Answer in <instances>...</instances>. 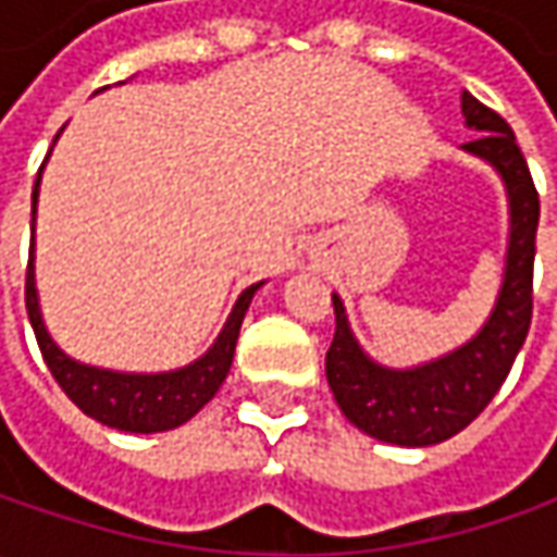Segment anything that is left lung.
<instances>
[{
    "mask_svg": "<svg viewBox=\"0 0 557 557\" xmlns=\"http://www.w3.org/2000/svg\"><path fill=\"white\" fill-rule=\"evenodd\" d=\"M461 114L481 136L465 151L503 173L511 198V242L496 310L483 332L456 354L421 369L394 372L374 366L347 329L344 304H334V341L325 354V374L341 412L362 434L396 446H431L465 431L499 394L503 381L524 347L533 319V257L540 225V191L515 141L511 126L493 108L465 92Z\"/></svg>",
    "mask_w": 557,
    "mask_h": 557,
    "instance_id": "1",
    "label": "left lung"
}]
</instances>
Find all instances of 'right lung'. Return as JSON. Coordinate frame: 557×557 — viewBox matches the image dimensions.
<instances>
[{"instance_id":"add662e5","label":"right lung","mask_w":557,"mask_h":557,"mask_svg":"<svg viewBox=\"0 0 557 557\" xmlns=\"http://www.w3.org/2000/svg\"><path fill=\"white\" fill-rule=\"evenodd\" d=\"M36 188H39V176L33 185V216H36ZM257 288L260 285H250L238 297L223 334L216 337V344L207 350V356H201L198 362L185 366L180 372L166 374L104 372V369H92V366H79L71 356L61 354L46 332V325H42V315H39V300H36V285H33V260L27 263L24 300H27V315H30L39 354L58 381V387L71 396L86 416L108 424V428L129 431V434H158V431H173V428L185 424L188 418L198 416L213 399V394L223 387L225 374L232 369L242 319H245L250 297Z\"/></svg>"}]
</instances>
